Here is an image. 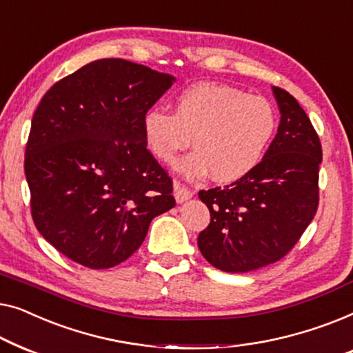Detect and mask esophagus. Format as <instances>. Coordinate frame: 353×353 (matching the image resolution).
<instances>
[{
	"label": "esophagus",
	"mask_w": 353,
	"mask_h": 353,
	"mask_svg": "<svg viewBox=\"0 0 353 353\" xmlns=\"http://www.w3.org/2000/svg\"><path fill=\"white\" fill-rule=\"evenodd\" d=\"M192 196H193V192L190 190V188L183 187V185H181V183H174V198L177 203H183V201L190 200Z\"/></svg>",
	"instance_id": "obj_1"
}]
</instances>
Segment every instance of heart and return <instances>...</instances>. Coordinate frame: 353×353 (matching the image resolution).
<instances>
[{"instance_id": "1", "label": "heart", "mask_w": 353, "mask_h": 353, "mask_svg": "<svg viewBox=\"0 0 353 353\" xmlns=\"http://www.w3.org/2000/svg\"><path fill=\"white\" fill-rule=\"evenodd\" d=\"M276 131V113L264 97L217 83H196L176 97L174 113L153 107L142 117V132L157 160L171 165L195 148L179 170L187 179L210 174L238 182L259 166Z\"/></svg>"}]
</instances>
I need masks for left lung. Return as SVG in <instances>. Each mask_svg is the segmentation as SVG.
I'll return each mask as SVG.
<instances>
[{
    "label": "left lung",
    "mask_w": 353,
    "mask_h": 353,
    "mask_svg": "<svg viewBox=\"0 0 353 353\" xmlns=\"http://www.w3.org/2000/svg\"><path fill=\"white\" fill-rule=\"evenodd\" d=\"M281 118L259 166L241 181L198 193L211 222L198 248L216 269L243 274L280 261L319 208L321 143L299 102L274 88Z\"/></svg>",
    "instance_id": "1"
}]
</instances>
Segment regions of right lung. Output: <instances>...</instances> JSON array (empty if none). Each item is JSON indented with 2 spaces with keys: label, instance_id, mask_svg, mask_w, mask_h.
<instances>
[{
  "label": "right lung",
  "instance_id": "add662e5",
  "mask_svg": "<svg viewBox=\"0 0 353 353\" xmlns=\"http://www.w3.org/2000/svg\"><path fill=\"white\" fill-rule=\"evenodd\" d=\"M174 79L101 59L43 96L26 148L30 205L39 233L68 259L89 269L121 264L153 217L176 206L171 177L142 132L143 113Z\"/></svg>",
  "mask_w": 353,
  "mask_h": 353
}]
</instances>
